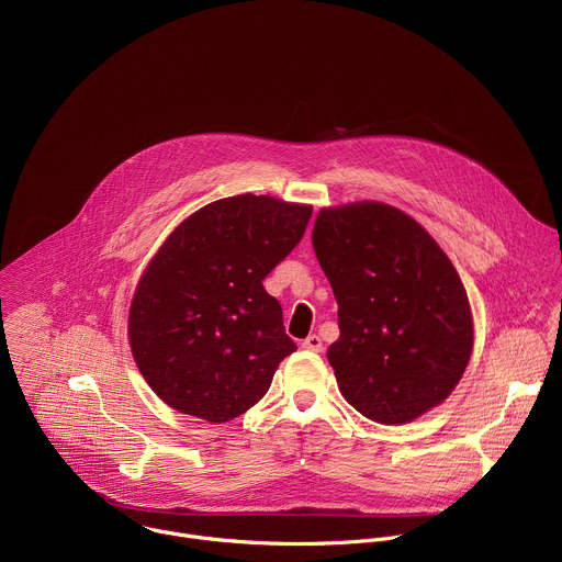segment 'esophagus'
I'll return each mask as SVG.
<instances>
[{
	"label": "esophagus",
	"mask_w": 562,
	"mask_h": 562,
	"mask_svg": "<svg viewBox=\"0 0 562 562\" xmlns=\"http://www.w3.org/2000/svg\"><path fill=\"white\" fill-rule=\"evenodd\" d=\"M301 347L307 349V351H323V340H321L316 334H310V336L301 342Z\"/></svg>",
	"instance_id": "34e87169"
}]
</instances>
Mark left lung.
Here are the masks:
<instances>
[{"label":"left lung","mask_w":562,"mask_h":562,"mask_svg":"<svg viewBox=\"0 0 562 562\" xmlns=\"http://www.w3.org/2000/svg\"><path fill=\"white\" fill-rule=\"evenodd\" d=\"M312 244L338 303L327 358L342 397L380 424L443 402L472 351L470 303L446 252L380 202L323 209Z\"/></svg>","instance_id":"8db88e82"}]
</instances>
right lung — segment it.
<instances>
[{
    "mask_svg": "<svg viewBox=\"0 0 562 562\" xmlns=\"http://www.w3.org/2000/svg\"><path fill=\"white\" fill-rule=\"evenodd\" d=\"M312 206L217 200L184 220L130 310L134 360L171 408L220 424L255 406L296 345L263 279L299 246Z\"/></svg>",
    "mask_w": 562,
    "mask_h": 562,
    "instance_id": "right-lung-1",
    "label": "right lung"
}]
</instances>
